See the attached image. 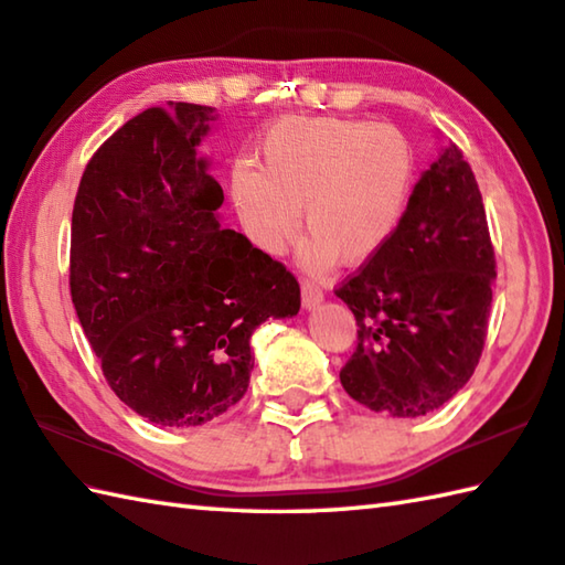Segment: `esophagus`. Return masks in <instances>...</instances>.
<instances>
[{
    "instance_id": "1",
    "label": "esophagus",
    "mask_w": 565,
    "mask_h": 565,
    "mask_svg": "<svg viewBox=\"0 0 565 565\" xmlns=\"http://www.w3.org/2000/svg\"><path fill=\"white\" fill-rule=\"evenodd\" d=\"M301 298H303V308H318L320 303H323V289H320L318 284L313 281H303L301 284Z\"/></svg>"
}]
</instances>
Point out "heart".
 I'll return each instance as SVG.
<instances>
[{
    "label": "heart",
    "mask_w": 565,
    "mask_h": 565,
    "mask_svg": "<svg viewBox=\"0 0 565 565\" xmlns=\"http://www.w3.org/2000/svg\"><path fill=\"white\" fill-rule=\"evenodd\" d=\"M414 147L399 129L358 119H286L259 143V169H232V203L247 237L279 254L296 232L308 267L362 264L399 227L414 191Z\"/></svg>",
    "instance_id": "heart-1"
}]
</instances>
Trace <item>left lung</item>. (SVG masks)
<instances>
[{
    "mask_svg": "<svg viewBox=\"0 0 565 565\" xmlns=\"http://www.w3.org/2000/svg\"><path fill=\"white\" fill-rule=\"evenodd\" d=\"M494 276L480 188L450 143L414 185L394 235L335 291L360 328L340 370L345 392L396 418L452 399L480 362Z\"/></svg>",
    "mask_w": 565,
    "mask_h": 565,
    "instance_id": "obj_1",
    "label": "left lung"
}]
</instances>
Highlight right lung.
Masks as SVG:
<instances>
[{
	"mask_svg": "<svg viewBox=\"0 0 565 565\" xmlns=\"http://www.w3.org/2000/svg\"><path fill=\"white\" fill-rule=\"evenodd\" d=\"M121 125L77 188L71 296L113 392L151 424L193 428L235 406L249 338L291 318V271L220 227L223 188L198 157L213 107L169 103Z\"/></svg>",
	"mask_w": 565,
	"mask_h": 565,
	"instance_id": "add662e5",
	"label": "right lung"
}]
</instances>
